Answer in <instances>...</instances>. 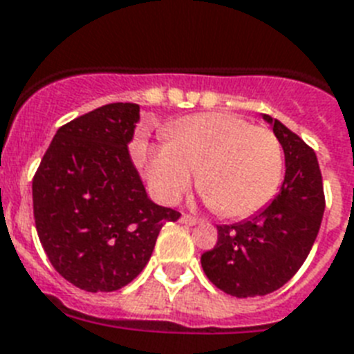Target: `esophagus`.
<instances>
[{
	"label": "esophagus",
	"mask_w": 354,
	"mask_h": 354,
	"mask_svg": "<svg viewBox=\"0 0 354 354\" xmlns=\"http://www.w3.org/2000/svg\"><path fill=\"white\" fill-rule=\"evenodd\" d=\"M180 222L185 223V225H196V223L200 222V220H198V218H194V216H191V214H182V218H180Z\"/></svg>",
	"instance_id": "34e87169"
}]
</instances>
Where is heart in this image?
Returning <instances> with one entry per match:
<instances>
[{"instance_id":"obj_1","label":"heart","mask_w":354,"mask_h":354,"mask_svg":"<svg viewBox=\"0 0 354 354\" xmlns=\"http://www.w3.org/2000/svg\"><path fill=\"white\" fill-rule=\"evenodd\" d=\"M167 143L149 149L147 172L162 202H176L198 172V189L225 218H247L277 194L283 172L278 138L232 114H194L174 123Z\"/></svg>"}]
</instances>
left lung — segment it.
<instances>
[{"mask_svg":"<svg viewBox=\"0 0 354 354\" xmlns=\"http://www.w3.org/2000/svg\"><path fill=\"white\" fill-rule=\"evenodd\" d=\"M286 156L280 192L258 214L218 225V242L202 254L207 278L236 298L263 297L291 280L306 261L326 209L317 154L300 136L263 114Z\"/></svg>","mask_w":354,"mask_h":354,"instance_id":"left-lung-1","label":"left lung"}]
</instances>
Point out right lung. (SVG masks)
Here are the masks:
<instances>
[{
	"label": "right lung",
	"mask_w": 354,
	"mask_h": 354,
	"mask_svg": "<svg viewBox=\"0 0 354 354\" xmlns=\"http://www.w3.org/2000/svg\"><path fill=\"white\" fill-rule=\"evenodd\" d=\"M140 107L109 103L57 129L32 180L36 231L73 286L111 292L147 266L163 223L180 212L147 196L131 160Z\"/></svg>",
	"instance_id": "obj_1"
}]
</instances>
